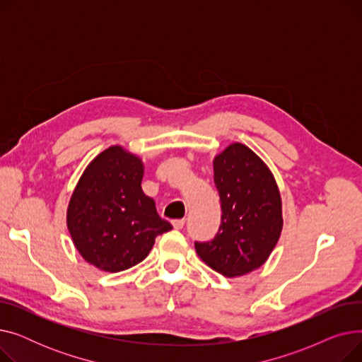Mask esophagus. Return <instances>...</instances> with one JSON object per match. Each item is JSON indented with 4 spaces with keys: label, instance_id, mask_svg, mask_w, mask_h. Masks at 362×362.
Instances as JSON below:
<instances>
[{
    "label": "esophagus",
    "instance_id": "34e87169",
    "mask_svg": "<svg viewBox=\"0 0 362 362\" xmlns=\"http://www.w3.org/2000/svg\"><path fill=\"white\" fill-rule=\"evenodd\" d=\"M171 223H173V227H175V229H177V230L183 229V226H185V220H183V218H177V220H173V221H171Z\"/></svg>",
    "mask_w": 362,
    "mask_h": 362
}]
</instances>
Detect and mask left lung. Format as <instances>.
<instances>
[{
  "label": "left lung",
  "mask_w": 362,
  "mask_h": 362,
  "mask_svg": "<svg viewBox=\"0 0 362 362\" xmlns=\"http://www.w3.org/2000/svg\"><path fill=\"white\" fill-rule=\"evenodd\" d=\"M221 224L210 242H195L199 258L226 277L248 274L269 259L281 235L279 186L255 152L240 142L213 160Z\"/></svg>",
  "instance_id": "1"
}]
</instances>
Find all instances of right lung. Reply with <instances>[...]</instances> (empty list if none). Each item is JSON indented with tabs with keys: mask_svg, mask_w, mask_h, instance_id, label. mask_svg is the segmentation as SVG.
<instances>
[{
	"mask_svg": "<svg viewBox=\"0 0 362 362\" xmlns=\"http://www.w3.org/2000/svg\"><path fill=\"white\" fill-rule=\"evenodd\" d=\"M144 163L120 145L95 157L67 206L74 248L95 267L119 273L146 258L156 238L173 229L142 191Z\"/></svg>",
	"mask_w": 362,
	"mask_h": 362,
	"instance_id": "right-lung-1",
	"label": "right lung"
}]
</instances>
